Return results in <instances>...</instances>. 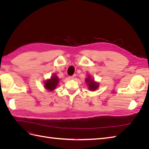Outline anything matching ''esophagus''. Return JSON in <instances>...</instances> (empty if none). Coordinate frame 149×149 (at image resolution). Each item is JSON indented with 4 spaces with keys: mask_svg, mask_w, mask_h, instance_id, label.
Wrapping results in <instances>:
<instances>
[{
    "mask_svg": "<svg viewBox=\"0 0 149 149\" xmlns=\"http://www.w3.org/2000/svg\"><path fill=\"white\" fill-rule=\"evenodd\" d=\"M75 78H76V74H74V75L71 76H70V77H69V78L71 79H74Z\"/></svg>",
    "mask_w": 149,
    "mask_h": 149,
    "instance_id": "obj_1",
    "label": "esophagus"
}]
</instances>
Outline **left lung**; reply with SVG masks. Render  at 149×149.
Returning <instances> with one entry per match:
<instances>
[{
  "instance_id": "1",
  "label": "left lung",
  "mask_w": 149,
  "mask_h": 149,
  "mask_svg": "<svg viewBox=\"0 0 149 149\" xmlns=\"http://www.w3.org/2000/svg\"><path fill=\"white\" fill-rule=\"evenodd\" d=\"M88 77L86 78L85 81L86 83H87L88 86V88L90 90V91H95L96 89H97L99 87V83L94 81V80L93 79L91 76H88Z\"/></svg>"
}]
</instances>
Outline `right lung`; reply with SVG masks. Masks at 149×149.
Masks as SVG:
<instances>
[{
    "instance_id": "obj_1",
    "label": "right lung",
    "mask_w": 149,
    "mask_h": 149,
    "mask_svg": "<svg viewBox=\"0 0 149 149\" xmlns=\"http://www.w3.org/2000/svg\"><path fill=\"white\" fill-rule=\"evenodd\" d=\"M58 83H59V79L56 74H54L50 79H48L44 82V87L48 91H52L56 88Z\"/></svg>"
}]
</instances>
